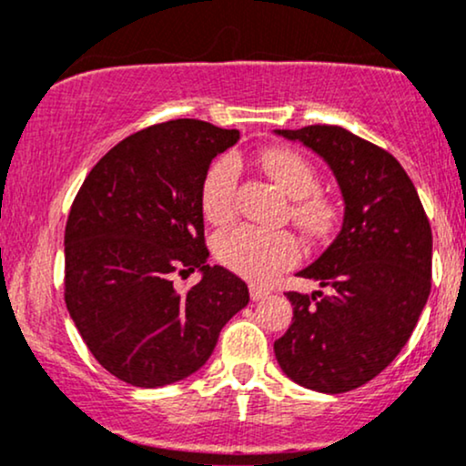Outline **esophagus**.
<instances>
[{"label":"esophagus","mask_w":466,"mask_h":466,"mask_svg":"<svg viewBox=\"0 0 466 466\" xmlns=\"http://www.w3.org/2000/svg\"><path fill=\"white\" fill-rule=\"evenodd\" d=\"M249 296H251V300L258 302V300H265V298L269 296V291H265V289H260V287H251Z\"/></svg>","instance_id":"esophagus-1"}]
</instances>
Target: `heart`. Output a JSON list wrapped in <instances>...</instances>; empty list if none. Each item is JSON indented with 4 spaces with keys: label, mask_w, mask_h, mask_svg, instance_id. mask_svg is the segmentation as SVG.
Listing matches in <instances>:
<instances>
[{
    "label": "heart",
    "mask_w": 466,
    "mask_h": 466,
    "mask_svg": "<svg viewBox=\"0 0 466 466\" xmlns=\"http://www.w3.org/2000/svg\"><path fill=\"white\" fill-rule=\"evenodd\" d=\"M260 166L289 199H293L291 217L309 234H326L333 228L335 206L319 195L318 175L304 155L293 148H267L260 153ZM238 186V162L218 157L208 168L201 186V206L210 221H226L234 212ZM217 256L229 269L254 282L271 280L278 271L296 265L300 245L293 234L269 232L254 226H237L218 234Z\"/></svg>",
    "instance_id": "obj_1"
}]
</instances>
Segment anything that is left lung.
<instances>
[{
	"mask_svg": "<svg viewBox=\"0 0 466 466\" xmlns=\"http://www.w3.org/2000/svg\"><path fill=\"white\" fill-rule=\"evenodd\" d=\"M274 133L318 153L344 199L339 234L298 271L329 293H287L293 319L276 360L302 388L349 392L386 370L419 322L431 289L430 221L403 166L377 144L330 125Z\"/></svg>",
	"mask_w": 466,
	"mask_h": 466,
	"instance_id": "obj_1",
	"label": "left lung"
}]
</instances>
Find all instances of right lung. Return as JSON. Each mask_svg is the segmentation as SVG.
I'll use <instances>...</instances> for the list:
<instances>
[{
  "label": "right lung",
  "mask_w": 466,
  "mask_h": 466,
  "mask_svg": "<svg viewBox=\"0 0 466 466\" xmlns=\"http://www.w3.org/2000/svg\"><path fill=\"white\" fill-rule=\"evenodd\" d=\"M237 129L179 117L116 144L80 186L66 226V304L96 361L120 381L162 388L210 360L249 289L210 267L201 186ZM202 271L188 292L175 270Z\"/></svg>",
  "instance_id": "1"
}]
</instances>
